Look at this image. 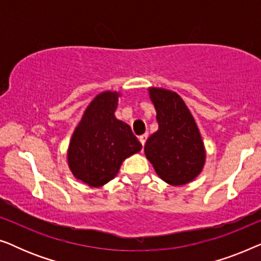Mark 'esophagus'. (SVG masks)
Listing matches in <instances>:
<instances>
[{
	"instance_id": "obj_1",
	"label": "esophagus",
	"mask_w": 261,
	"mask_h": 261,
	"mask_svg": "<svg viewBox=\"0 0 261 261\" xmlns=\"http://www.w3.org/2000/svg\"><path fill=\"white\" fill-rule=\"evenodd\" d=\"M147 138H148V134L147 133L142 134V135H140V137H139V141H140V144L142 146H145V142H146V140H147Z\"/></svg>"
}]
</instances>
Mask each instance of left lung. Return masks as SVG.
<instances>
[{"instance_id":"obj_1","label":"left lung","mask_w":261,"mask_h":261,"mask_svg":"<svg viewBox=\"0 0 261 261\" xmlns=\"http://www.w3.org/2000/svg\"><path fill=\"white\" fill-rule=\"evenodd\" d=\"M149 98L156 112L158 130L146 141V156L166 183L187 184L198 176L205 159L194 117L176 92L151 88Z\"/></svg>"}]
</instances>
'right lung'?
Wrapping results in <instances>:
<instances>
[{"label":"right lung","mask_w":261,"mask_h":261,"mask_svg":"<svg viewBox=\"0 0 261 261\" xmlns=\"http://www.w3.org/2000/svg\"><path fill=\"white\" fill-rule=\"evenodd\" d=\"M116 92H103L90 103L69 148L72 173L90 187H101L119 172L122 162L141 149L130 127L114 116Z\"/></svg>","instance_id":"obj_1"}]
</instances>
